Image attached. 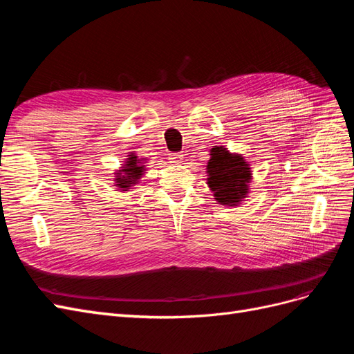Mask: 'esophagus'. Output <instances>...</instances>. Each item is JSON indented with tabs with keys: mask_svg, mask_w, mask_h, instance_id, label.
<instances>
[{
	"mask_svg": "<svg viewBox=\"0 0 354 354\" xmlns=\"http://www.w3.org/2000/svg\"><path fill=\"white\" fill-rule=\"evenodd\" d=\"M168 160L171 164H181V160H183V155L180 152H174V153H169L168 155Z\"/></svg>",
	"mask_w": 354,
	"mask_h": 354,
	"instance_id": "obj_1",
	"label": "esophagus"
}]
</instances>
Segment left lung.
I'll return each instance as SVG.
<instances>
[{
  "instance_id": "1",
  "label": "left lung",
  "mask_w": 354,
  "mask_h": 354,
  "mask_svg": "<svg viewBox=\"0 0 354 354\" xmlns=\"http://www.w3.org/2000/svg\"><path fill=\"white\" fill-rule=\"evenodd\" d=\"M207 165L208 186L221 205L234 207L248 194L251 169L241 155L230 153L224 146H214Z\"/></svg>"
}]
</instances>
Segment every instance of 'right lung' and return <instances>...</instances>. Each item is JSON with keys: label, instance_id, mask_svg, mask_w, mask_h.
I'll use <instances>...</instances> for the list:
<instances>
[{"label": "right lung", "instance_id": "add662e5", "mask_svg": "<svg viewBox=\"0 0 354 354\" xmlns=\"http://www.w3.org/2000/svg\"><path fill=\"white\" fill-rule=\"evenodd\" d=\"M143 169H145V165H142V162L138 160V158L134 153L128 155L125 165L122 167V169L118 173L115 178L116 186L121 189H128L131 185H136L137 180L142 177Z\"/></svg>", "mask_w": 354, "mask_h": 354}]
</instances>
